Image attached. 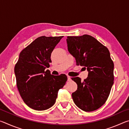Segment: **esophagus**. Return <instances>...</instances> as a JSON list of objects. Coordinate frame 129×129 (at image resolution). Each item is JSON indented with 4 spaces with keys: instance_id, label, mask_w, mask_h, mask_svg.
I'll return each mask as SVG.
<instances>
[{
    "instance_id": "obj_1",
    "label": "esophagus",
    "mask_w": 129,
    "mask_h": 129,
    "mask_svg": "<svg viewBox=\"0 0 129 129\" xmlns=\"http://www.w3.org/2000/svg\"><path fill=\"white\" fill-rule=\"evenodd\" d=\"M71 80H72L71 77H70V76H68V81H71Z\"/></svg>"
}]
</instances>
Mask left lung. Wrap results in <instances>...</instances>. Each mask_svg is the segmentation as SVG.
<instances>
[{
	"instance_id": "8db88e82",
	"label": "left lung",
	"mask_w": 129,
	"mask_h": 129,
	"mask_svg": "<svg viewBox=\"0 0 129 129\" xmlns=\"http://www.w3.org/2000/svg\"><path fill=\"white\" fill-rule=\"evenodd\" d=\"M68 49L75 58L76 65L88 71L86 79L72 78L77 84L72 94L78 108L92 112L105 103L114 84V63L109 51L97 39L88 35L68 36Z\"/></svg>"
}]
</instances>
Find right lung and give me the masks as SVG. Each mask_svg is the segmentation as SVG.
<instances>
[{
  "mask_svg": "<svg viewBox=\"0 0 129 129\" xmlns=\"http://www.w3.org/2000/svg\"><path fill=\"white\" fill-rule=\"evenodd\" d=\"M63 36H40L22 50L15 66L17 89L24 102L36 110L53 105L58 91L67 81V76L52 75L49 70L51 55Z\"/></svg>",
  "mask_w": 129,
  "mask_h": 129,
  "instance_id": "obj_1",
  "label": "right lung"
}]
</instances>
